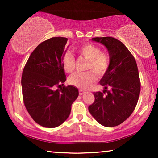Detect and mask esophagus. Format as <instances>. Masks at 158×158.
Segmentation results:
<instances>
[{
    "mask_svg": "<svg viewBox=\"0 0 158 158\" xmlns=\"http://www.w3.org/2000/svg\"><path fill=\"white\" fill-rule=\"evenodd\" d=\"M85 91H84V90H79V94L81 95V96H82V95H83L84 94H85Z\"/></svg>",
    "mask_w": 158,
    "mask_h": 158,
    "instance_id": "34e87169",
    "label": "esophagus"
}]
</instances>
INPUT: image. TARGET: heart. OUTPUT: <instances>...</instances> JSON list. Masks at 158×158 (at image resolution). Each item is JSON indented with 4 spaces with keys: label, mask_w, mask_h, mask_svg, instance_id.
Listing matches in <instances>:
<instances>
[{
    "label": "heart",
    "mask_w": 158,
    "mask_h": 158,
    "mask_svg": "<svg viewBox=\"0 0 158 158\" xmlns=\"http://www.w3.org/2000/svg\"><path fill=\"white\" fill-rule=\"evenodd\" d=\"M80 55L88 60L86 70H90L98 77H101L106 72L109 64L108 56L101 52V49L96 45L87 43L82 44L76 49ZM62 67L68 73L73 72L75 69V60L70 53H65L62 59ZM95 75L90 71L85 73H77L69 77V83L81 89H87L94 83Z\"/></svg>",
    "instance_id": "heart-1"
}]
</instances>
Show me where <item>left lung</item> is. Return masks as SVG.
Wrapping results in <instances>:
<instances>
[{"instance_id": "1", "label": "left lung", "mask_w": 158, "mask_h": 158, "mask_svg": "<svg viewBox=\"0 0 158 158\" xmlns=\"http://www.w3.org/2000/svg\"><path fill=\"white\" fill-rule=\"evenodd\" d=\"M91 40L106 47L110 60L100 81L104 90L103 93H94L95 101L88 110L103 126H118L130 116L139 99L140 81L137 63L126 46L116 39L106 36Z\"/></svg>"}]
</instances>
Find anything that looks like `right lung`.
<instances>
[{
	"instance_id": "right-lung-1",
	"label": "right lung",
	"mask_w": 158,
	"mask_h": 158,
	"mask_svg": "<svg viewBox=\"0 0 158 158\" xmlns=\"http://www.w3.org/2000/svg\"><path fill=\"white\" fill-rule=\"evenodd\" d=\"M67 42L68 39L59 36L41 43L32 52L22 73L26 109L37 124L47 128L60 126L68 118L79 94L72 85L55 90L66 81L62 59Z\"/></svg>"
}]
</instances>
